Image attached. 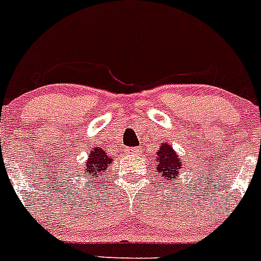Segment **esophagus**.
Masks as SVG:
<instances>
[{
	"label": "esophagus",
	"instance_id": "34e87169",
	"mask_svg": "<svg viewBox=\"0 0 261 261\" xmlns=\"http://www.w3.org/2000/svg\"><path fill=\"white\" fill-rule=\"evenodd\" d=\"M140 151H141V149H140V147H130V149H128L129 154H138Z\"/></svg>",
	"mask_w": 261,
	"mask_h": 261
}]
</instances>
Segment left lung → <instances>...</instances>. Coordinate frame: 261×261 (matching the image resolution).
I'll return each mask as SVG.
<instances>
[{
  "instance_id": "left-lung-1",
  "label": "left lung",
  "mask_w": 261,
  "mask_h": 261,
  "mask_svg": "<svg viewBox=\"0 0 261 261\" xmlns=\"http://www.w3.org/2000/svg\"><path fill=\"white\" fill-rule=\"evenodd\" d=\"M154 162V161H153ZM155 174L163 177V180L174 181V179H177L180 171L183 170V163L179 156L168 144L161 145L155 154Z\"/></svg>"
}]
</instances>
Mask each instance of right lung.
<instances>
[{"instance_id":"obj_1","label":"right lung","mask_w":261,"mask_h":261,"mask_svg":"<svg viewBox=\"0 0 261 261\" xmlns=\"http://www.w3.org/2000/svg\"><path fill=\"white\" fill-rule=\"evenodd\" d=\"M112 163V158L107 155L106 150L100 146L91 147L87 155L86 162L81 166L77 175L82 179H100L105 172H107V167Z\"/></svg>"}]
</instances>
